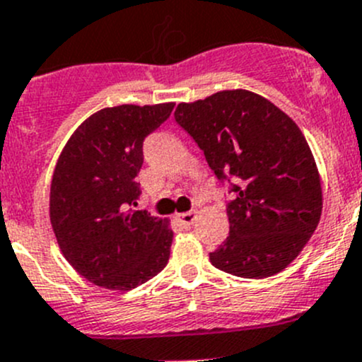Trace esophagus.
Here are the masks:
<instances>
[{"mask_svg":"<svg viewBox=\"0 0 362 362\" xmlns=\"http://www.w3.org/2000/svg\"><path fill=\"white\" fill-rule=\"evenodd\" d=\"M178 219H180V223L184 224V226H191V224L194 223V219H196V212H194V210H191V212L178 214Z\"/></svg>","mask_w":362,"mask_h":362,"instance_id":"obj_1","label":"esophagus"}]
</instances>
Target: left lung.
Masks as SVG:
<instances>
[{
	"instance_id": "1",
	"label": "left lung",
	"mask_w": 362,
	"mask_h": 362,
	"mask_svg": "<svg viewBox=\"0 0 362 362\" xmlns=\"http://www.w3.org/2000/svg\"><path fill=\"white\" fill-rule=\"evenodd\" d=\"M175 120L219 180L237 182L226 206L230 237L210 252L212 265L249 279L286 269L322 216L320 173L296 122L249 90L180 103Z\"/></svg>"
}]
</instances>
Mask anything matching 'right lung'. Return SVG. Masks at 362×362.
Segmentation results:
<instances>
[{"instance_id":"1","label":"right lung","mask_w":362,"mask_h":362,"mask_svg":"<svg viewBox=\"0 0 362 362\" xmlns=\"http://www.w3.org/2000/svg\"><path fill=\"white\" fill-rule=\"evenodd\" d=\"M173 107H104L74 131L59 153L49 219L62 255L93 285L127 292L159 274L170 259V219L131 205L139 196L143 141Z\"/></svg>"}]
</instances>
